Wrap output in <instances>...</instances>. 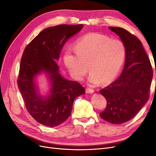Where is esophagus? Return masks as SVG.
<instances>
[{
  "instance_id": "34e87169",
  "label": "esophagus",
  "mask_w": 156,
  "mask_h": 156,
  "mask_svg": "<svg viewBox=\"0 0 156 156\" xmlns=\"http://www.w3.org/2000/svg\"><path fill=\"white\" fill-rule=\"evenodd\" d=\"M94 92V90L93 89H92V88H86V92L88 93V94H92Z\"/></svg>"
}]
</instances>
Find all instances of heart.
Returning <instances> with one entry per match:
<instances>
[{"mask_svg":"<svg viewBox=\"0 0 156 156\" xmlns=\"http://www.w3.org/2000/svg\"><path fill=\"white\" fill-rule=\"evenodd\" d=\"M75 49L69 48L64 55V62L73 79L81 80L89 69L88 81L92 84H107L119 73L124 62L126 49L119 39L97 32H90L76 41Z\"/></svg>","mask_w":156,"mask_h":156,"instance_id":"1","label":"heart"}]
</instances>
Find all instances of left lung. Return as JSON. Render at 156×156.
Segmentation results:
<instances>
[{"instance_id":"1","label":"left lung","mask_w":156,"mask_h":156,"mask_svg":"<svg viewBox=\"0 0 156 156\" xmlns=\"http://www.w3.org/2000/svg\"><path fill=\"white\" fill-rule=\"evenodd\" d=\"M108 29L124 42L126 54L120 76L100 91L107 100L105 109L100 116L109 123L121 124L135 117L147 102L153 70L137 37L122 28L108 27Z\"/></svg>"}]
</instances>
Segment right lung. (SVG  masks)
<instances>
[{
    "mask_svg": "<svg viewBox=\"0 0 156 156\" xmlns=\"http://www.w3.org/2000/svg\"><path fill=\"white\" fill-rule=\"evenodd\" d=\"M83 25H60L42 30L23 52L17 79L18 87L27 111L38 123L59 126L71 115L75 99L84 94L77 81L64 78L59 72L58 60L64 45L82 29ZM44 72L51 84L50 94L41 96L35 83L37 74Z\"/></svg>",
    "mask_w": 156,
    "mask_h": 156,
    "instance_id": "1",
    "label": "right lung"
}]
</instances>
